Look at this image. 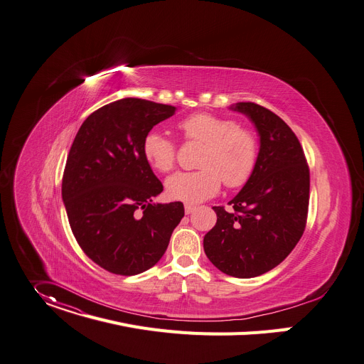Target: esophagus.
I'll return each mask as SVG.
<instances>
[{
    "mask_svg": "<svg viewBox=\"0 0 364 364\" xmlns=\"http://www.w3.org/2000/svg\"><path fill=\"white\" fill-rule=\"evenodd\" d=\"M194 210H196V206H193V205H186V206H184L186 215H190V213H193Z\"/></svg>",
    "mask_w": 364,
    "mask_h": 364,
    "instance_id": "esophagus-1",
    "label": "esophagus"
}]
</instances>
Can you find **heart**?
<instances>
[{"mask_svg":"<svg viewBox=\"0 0 364 364\" xmlns=\"http://www.w3.org/2000/svg\"><path fill=\"white\" fill-rule=\"evenodd\" d=\"M186 141L205 144L200 152V170L183 171L168 177L165 190L170 199L188 205L213 197L222 181L226 187L244 186L252 176L259 154L258 138L234 119L212 113H194L178 123ZM142 152L151 167L159 173L174 168L177 146L158 130H149L142 141Z\"/></svg>","mask_w":364,"mask_h":364,"instance_id":"heart-1","label":"heart"}]
</instances>
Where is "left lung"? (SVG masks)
Here are the masks:
<instances>
[{"label":"left lung","instance_id":"obj_1","mask_svg":"<svg viewBox=\"0 0 364 364\" xmlns=\"http://www.w3.org/2000/svg\"><path fill=\"white\" fill-rule=\"evenodd\" d=\"M245 114L259 136L255 170L228 205L215 206L216 225L205 235L208 258L222 273L250 279L274 269L299 242L308 218L309 168L293 130L255 103L230 107Z\"/></svg>","mask_w":364,"mask_h":364}]
</instances>
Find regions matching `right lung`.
Instances as JSON below:
<instances>
[{"label": "right lung", "mask_w": 364, "mask_h": 364, "mask_svg": "<svg viewBox=\"0 0 364 364\" xmlns=\"http://www.w3.org/2000/svg\"><path fill=\"white\" fill-rule=\"evenodd\" d=\"M176 110L122 98L91 113L73 142L62 200L77 242L110 273L135 276L155 266L184 216L181 202L152 203L164 187L142 152L144 136Z\"/></svg>", "instance_id": "add662e5"}]
</instances>
